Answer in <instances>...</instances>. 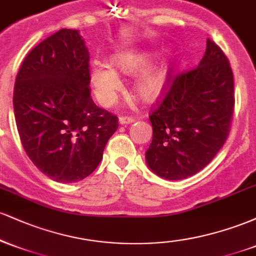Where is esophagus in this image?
I'll list each match as a JSON object with an SVG mask.
<instances>
[{
    "label": "esophagus",
    "mask_w": 256,
    "mask_h": 256,
    "mask_svg": "<svg viewBox=\"0 0 256 256\" xmlns=\"http://www.w3.org/2000/svg\"><path fill=\"white\" fill-rule=\"evenodd\" d=\"M134 122V116H122L119 118V122L122 125H125V124H131V122Z\"/></svg>",
    "instance_id": "1"
}]
</instances>
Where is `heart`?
Wrapping results in <instances>:
<instances>
[{"mask_svg": "<svg viewBox=\"0 0 256 256\" xmlns=\"http://www.w3.org/2000/svg\"><path fill=\"white\" fill-rule=\"evenodd\" d=\"M146 58L134 52H122L112 56V64L124 73H134L146 66ZM90 80L96 96L104 104L113 102L116 94L122 88L118 73L110 66L104 64H95L91 68ZM165 83V74L162 71H146L136 80L137 94L143 100H152L160 94Z\"/></svg>", "mask_w": 256, "mask_h": 256, "instance_id": "b5f03b06", "label": "heart"}]
</instances>
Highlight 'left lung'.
I'll return each mask as SVG.
<instances>
[{
    "mask_svg": "<svg viewBox=\"0 0 256 256\" xmlns=\"http://www.w3.org/2000/svg\"><path fill=\"white\" fill-rule=\"evenodd\" d=\"M234 73L224 52L212 40L198 66L167 72L152 107V140L146 160L154 173L170 180L204 168L230 134L234 116Z\"/></svg>",
    "mask_w": 256,
    "mask_h": 256,
    "instance_id": "8db88e82",
    "label": "left lung"
}]
</instances>
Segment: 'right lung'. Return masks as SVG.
<instances>
[{
  "instance_id": "1",
  "label": "right lung",
  "mask_w": 256,
  "mask_h": 256,
  "mask_svg": "<svg viewBox=\"0 0 256 256\" xmlns=\"http://www.w3.org/2000/svg\"><path fill=\"white\" fill-rule=\"evenodd\" d=\"M89 61L78 31L62 28L26 55L14 84L22 144L34 166L60 183L95 171L118 128V116L91 98Z\"/></svg>"
}]
</instances>
